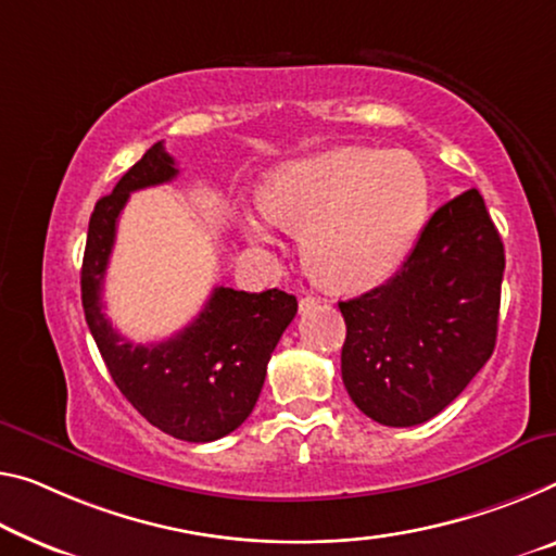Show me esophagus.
<instances>
[{
	"instance_id": "esophagus-1",
	"label": "esophagus",
	"mask_w": 556,
	"mask_h": 556,
	"mask_svg": "<svg viewBox=\"0 0 556 556\" xmlns=\"http://www.w3.org/2000/svg\"><path fill=\"white\" fill-rule=\"evenodd\" d=\"M318 303H320V298L305 295V298H301V303H298V307H301V313H307V311H313V307H318Z\"/></svg>"
}]
</instances>
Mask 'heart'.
I'll return each mask as SVG.
<instances>
[{
	"instance_id": "heart-1",
	"label": "heart",
	"mask_w": 556,
	"mask_h": 556,
	"mask_svg": "<svg viewBox=\"0 0 556 556\" xmlns=\"http://www.w3.org/2000/svg\"><path fill=\"white\" fill-rule=\"evenodd\" d=\"M261 211L238 216L241 233L276 249V226L305 236L318 283L355 293L397 270L425 226L430 181L409 153L340 147L293 161L261 184Z\"/></svg>"
}]
</instances>
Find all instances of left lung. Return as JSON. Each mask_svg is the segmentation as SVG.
I'll return each mask as SVG.
<instances>
[{"mask_svg": "<svg viewBox=\"0 0 556 556\" xmlns=\"http://www.w3.org/2000/svg\"><path fill=\"white\" fill-rule=\"evenodd\" d=\"M505 245L477 189L432 213L388 283L343 301V382L370 420L413 427L442 413L490 361Z\"/></svg>", "mask_w": 556, "mask_h": 556, "instance_id": "8db88e82", "label": "left lung"}]
</instances>
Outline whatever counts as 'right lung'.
I'll list each match as a JSON object with an SVG mask.
<instances>
[{"label":"right lung","mask_w":556,"mask_h":556,"mask_svg":"<svg viewBox=\"0 0 556 556\" xmlns=\"http://www.w3.org/2000/svg\"><path fill=\"white\" fill-rule=\"evenodd\" d=\"M176 176V161L159 141L126 170L114 191L97 201L81 263V305L122 395L170 438L213 442L253 413L270 353L295 318L298 301L278 288L245 293L218 286L199 318L164 343L136 345L111 328L101 311V288L118 213L129 193L168 184Z\"/></svg>","instance_id":"add662e5"}]
</instances>
